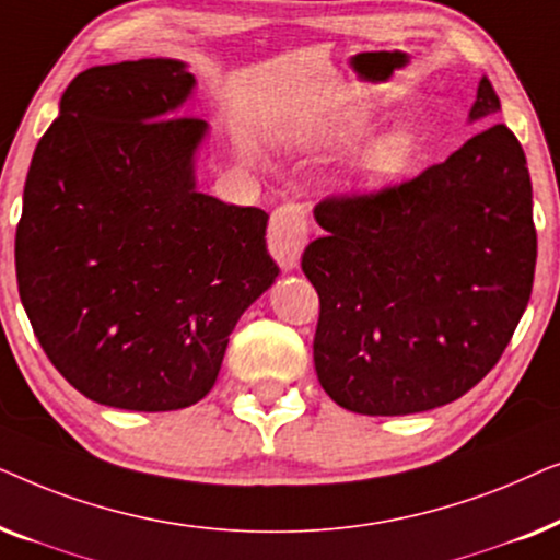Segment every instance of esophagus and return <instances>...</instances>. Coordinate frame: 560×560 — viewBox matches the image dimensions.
Masks as SVG:
<instances>
[{"label": "esophagus", "instance_id": "34e87169", "mask_svg": "<svg viewBox=\"0 0 560 560\" xmlns=\"http://www.w3.org/2000/svg\"><path fill=\"white\" fill-rule=\"evenodd\" d=\"M305 242H308V219H305L303 206L285 203L275 209L270 229H267V249L282 272L295 270Z\"/></svg>", "mask_w": 560, "mask_h": 560}]
</instances>
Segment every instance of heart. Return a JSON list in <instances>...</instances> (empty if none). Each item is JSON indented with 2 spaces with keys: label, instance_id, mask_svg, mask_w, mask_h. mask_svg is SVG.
I'll return each instance as SVG.
<instances>
[{
  "label": "heart",
  "instance_id": "obj_1",
  "mask_svg": "<svg viewBox=\"0 0 560 560\" xmlns=\"http://www.w3.org/2000/svg\"><path fill=\"white\" fill-rule=\"evenodd\" d=\"M372 121V106H343V109L334 112L331 117H326L313 129V140L318 144H351L370 132ZM420 148H423V137H420L418 127L412 125H397L380 137H374L364 148L362 158L357 160L354 175H351V188L362 190V194H372V190L393 186V183L400 180L410 171Z\"/></svg>",
  "mask_w": 560,
  "mask_h": 560
}]
</instances>
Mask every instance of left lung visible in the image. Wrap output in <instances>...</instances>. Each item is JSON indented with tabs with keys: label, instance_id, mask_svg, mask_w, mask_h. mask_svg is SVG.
<instances>
[{
	"label": "left lung",
	"instance_id": "left-lung-1",
	"mask_svg": "<svg viewBox=\"0 0 560 560\" xmlns=\"http://www.w3.org/2000/svg\"><path fill=\"white\" fill-rule=\"evenodd\" d=\"M500 112L481 75L469 125ZM303 252L320 298V387L362 416L454 402L497 364L530 301L538 236L525 152L504 125L377 196L326 198Z\"/></svg>",
	"mask_w": 560,
	"mask_h": 560
}]
</instances>
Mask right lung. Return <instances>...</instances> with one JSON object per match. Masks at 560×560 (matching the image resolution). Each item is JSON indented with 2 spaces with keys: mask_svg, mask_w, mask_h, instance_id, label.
I'll list each match as a JSON object with an SVG mask.
<instances>
[{
  "mask_svg": "<svg viewBox=\"0 0 560 560\" xmlns=\"http://www.w3.org/2000/svg\"><path fill=\"white\" fill-rule=\"evenodd\" d=\"M194 91L175 58L89 68L27 171L20 301L52 366L109 408L209 395L236 320L278 278L267 213L198 190L209 125L178 117Z\"/></svg>",
  "mask_w": 560,
  "mask_h": 560,
  "instance_id": "1",
  "label": "right lung"
}]
</instances>
